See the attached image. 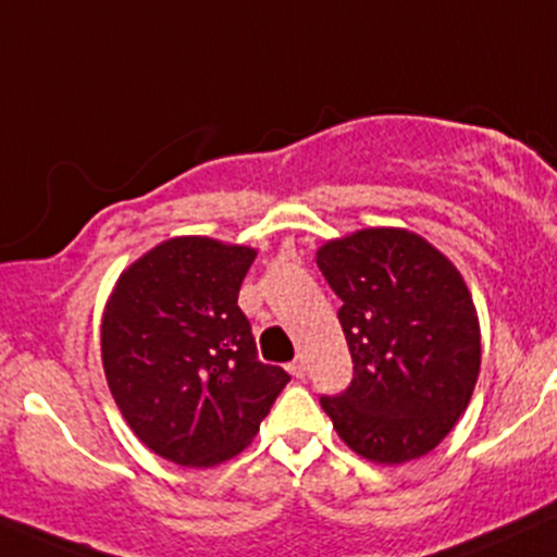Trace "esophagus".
Returning <instances> with one entry per match:
<instances>
[{
	"mask_svg": "<svg viewBox=\"0 0 557 557\" xmlns=\"http://www.w3.org/2000/svg\"><path fill=\"white\" fill-rule=\"evenodd\" d=\"M288 370H290L293 377H304V375H307V362H304L301 357L293 359V362L288 364Z\"/></svg>",
	"mask_w": 557,
	"mask_h": 557,
	"instance_id": "1",
	"label": "esophagus"
}]
</instances>
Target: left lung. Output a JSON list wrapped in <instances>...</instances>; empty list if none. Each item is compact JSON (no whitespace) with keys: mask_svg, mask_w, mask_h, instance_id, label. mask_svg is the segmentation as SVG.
Returning a JSON list of instances; mask_svg holds the SVG:
<instances>
[{"mask_svg":"<svg viewBox=\"0 0 557 557\" xmlns=\"http://www.w3.org/2000/svg\"><path fill=\"white\" fill-rule=\"evenodd\" d=\"M338 309L351 383L320 396L338 436L399 466L436 447L479 381L481 333L460 272L407 230H362L317 250Z\"/></svg>","mask_w":557,"mask_h":557,"instance_id":"8db88e82","label":"left lung"}]
</instances>
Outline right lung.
<instances>
[{
    "label": "right lung",
    "mask_w": 557,
    "mask_h": 557,
    "mask_svg": "<svg viewBox=\"0 0 557 557\" xmlns=\"http://www.w3.org/2000/svg\"><path fill=\"white\" fill-rule=\"evenodd\" d=\"M256 250L174 237L134 261L102 314V364L156 455L209 468L248 447L290 375L264 364L237 307Z\"/></svg>",
    "instance_id": "obj_1"
}]
</instances>
